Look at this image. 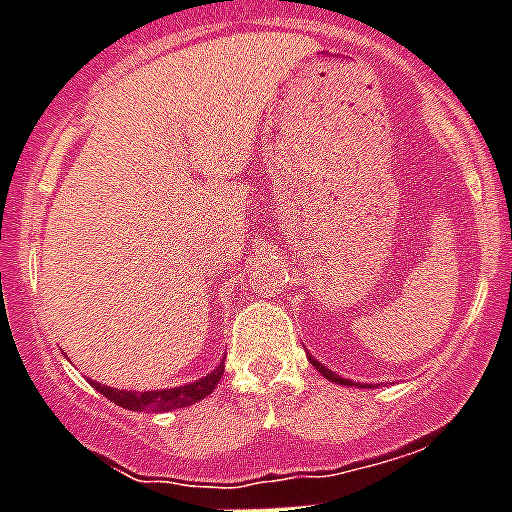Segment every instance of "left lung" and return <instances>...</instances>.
<instances>
[{"mask_svg":"<svg viewBox=\"0 0 512 512\" xmlns=\"http://www.w3.org/2000/svg\"><path fill=\"white\" fill-rule=\"evenodd\" d=\"M306 357H309V362L311 364H314V367L316 369H319V372H321V377H326V379H332V382H337V384H349V387H352V379H344V377H339V374L337 372H332V369H326L324 367V364H319V362H316V359L314 357H311V354H306ZM359 387H367V384H359Z\"/></svg>","mask_w":512,"mask_h":512,"instance_id":"8db88e82","label":"left lung"}]
</instances>
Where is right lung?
Returning <instances> with one entry per match:
<instances>
[{
    "label": "right lung",
    "instance_id": "1",
    "mask_svg": "<svg viewBox=\"0 0 512 512\" xmlns=\"http://www.w3.org/2000/svg\"><path fill=\"white\" fill-rule=\"evenodd\" d=\"M223 362L213 369L211 374L206 377L196 379L191 384H183V387H173V389H150V392H125V389H113L107 387V384L92 382V387L107 397L115 405L125 407L130 412H168V410H178V407H188L196 405L201 399H206L208 394L216 389V384L221 382L223 377Z\"/></svg>",
    "mask_w": 512,
    "mask_h": 512
}]
</instances>
